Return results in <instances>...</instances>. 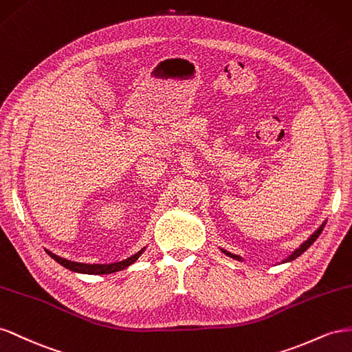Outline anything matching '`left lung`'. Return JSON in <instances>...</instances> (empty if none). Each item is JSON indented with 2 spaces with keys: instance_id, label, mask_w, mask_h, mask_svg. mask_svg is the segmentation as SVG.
Masks as SVG:
<instances>
[{
  "instance_id": "obj_1",
  "label": "left lung",
  "mask_w": 352,
  "mask_h": 352,
  "mask_svg": "<svg viewBox=\"0 0 352 352\" xmlns=\"http://www.w3.org/2000/svg\"><path fill=\"white\" fill-rule=\"evenodd\" d=\"M324 224L326 223H323V224H321L317 230H316V232L313 233V234H311L309 237H308V240H305V242L302 243V245H300L296 250H294V252H292V255H289L286 259H283L282 261V263H289V261H294L295 258H298L299 255H302L304 252H305V250L311 246V245H313L314 242H316V240H317V237L320 236V233L321 232H323V228H324ZM221 250H223V252L227 255V256H230V258H234V259H237V261H243L242 258H240L239 255H234V254H230V252H227V250H224V249H221Z\"/></svg>"
}]
</instances>
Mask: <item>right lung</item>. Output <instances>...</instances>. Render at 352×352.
Here are the masks:
<instances>
[{
    "label": "right lung",
    "mask_w": 352,
    "mask_h": 352,
    "mask_svg": "<svg viewBox=\"0 0 352 352\" xmlns=\"http://www.w3.org/2000/svg\"><path fill=\"white\" fill-rule=\"evenodd\" d=\"M143 248L142 250H138V252L133 256H129L124 261H119V263H113V264H82V263H74V261H69L65 259L62 256H57L56 254L50 252V250H45V252L52 256L56 263H58L60 265H63L65 268L70 270V271H75V273H82V274H110V273H116V271L124 270L126 267H129L131 264H134L135 261L140 258L144 252Z\"/></svg>",
    "instance_id": "add662e5"
}]
</instances>
